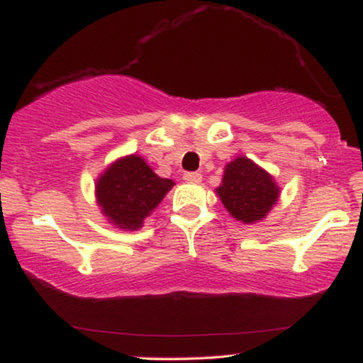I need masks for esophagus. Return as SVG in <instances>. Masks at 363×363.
<instances>
[{
    "instance_id": "34e87169",
    "label": "esophagus",
    "mask_w": 363,
    "mask_h": 363,
    "mask_svg": "<svg viewBox=\"0 0 363 363\" xmlns=\"http://www.w3.org/2000/svg\"><path fill=\"white\" fill-rule=\"evenodd\" d=\"M183 180L189 183H200L202 182V174L200 173H183Z\"/></svg>"
}]
</instances>
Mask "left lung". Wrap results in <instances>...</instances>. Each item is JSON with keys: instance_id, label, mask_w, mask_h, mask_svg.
<instances>
[{"instance_id": "left-lung-1", "label": "left lung", "mask_w": 363, "mask_h": 363, "mask_svg": "<svg viewBox=\"0 0 363 363\" xmlns=\"http://www.w3.org/2000/svg\"><path fill=\"white\" fill-rule=\"evenodd\" d=\"M217 194L232 217L252 223L266 217L276 203L279 189L271 174L257 164L247 158H237L227 164Z\"/></svg>"}]
</instances>
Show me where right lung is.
<instances>
[{"label": "right lung", "instance_id": "right-lung-1", "mask_svg": "<svg viewBox=\"0 0 363 363\" xmlns=\"http://www.w3.org/2000/svg\"><path fill=\"white\" fill-rule=\"evenodd\" d=\"M173 186L160 178L140 156L116 161L97 182L96 191L102 212L121 229H140L143 220Z\"/></svg>", "mask_w": 363, "mask_h": 363}]
</instances>
